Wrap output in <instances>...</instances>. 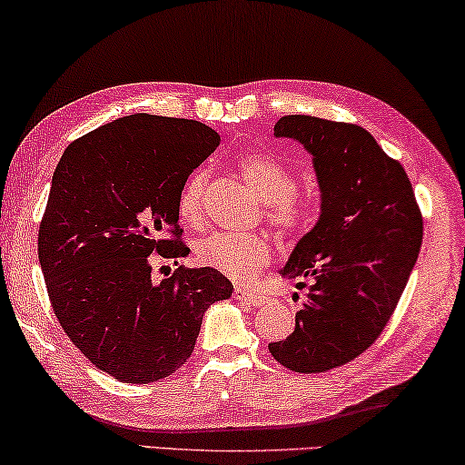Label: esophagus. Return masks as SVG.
<instances>
[{
    "label": "esophagus",
    "instance_id": "34e87169",
    "mask_svg": "<svg viewBox=\"0 0 465 465\" xmlns=\"http://www.w3.org/2000/svg\"><path fill=\"white\" fill-rule=\"evenodd\" d=\"M234 299L241 301V302H247V304H253V307H260L265 301H268V296L262 294V292H255V291H249L245 286H234Z\"/></svg>",
    "mask_w": 465,
    "mask_h": 465
}]
</instances>
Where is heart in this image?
Masks as SVG:
<instances>
[{"mask_svg":"<svg viewBox=\"0 0 465 465\" xmlns=\"http://www.w3.org/2000/svg\"><path fill=\"white\" fill-rule=\"evenodd\" d=\"M239 171L260 193L268 223L284 237H294L309 223L311 202L296 189L294 173L265 152H249L239 158ZM208 171L197 169L183 183L177 197V216L185 226L200 228L205 220ZM272 242L260 234L214 232L195 247V262L231 280H247L272 260Z\"/></svg>","mask_w":465,"mask_h":465,"instance_id":"b5f03b06","label":"heart"}]
</instances>
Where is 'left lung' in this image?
Segmentation results:
<instances>
[{
  "instance_id": "left-lung-1",
  "label": "left lung",
  "mask_w": 465,
  "mask_h": 465,
  "mask_svg": "<svg viewBox=\"0 0 465 465\" xmlns=\"http://www.w3.org/2000/svg\"><path fill=\"white\" fill-rule=\"evenodd\" d=\"M273 135L313 154L322 216L282 270L307 288L294 331L268 348L294 372H325L381 336L420 253L422 214L404 166L361 125L286 115Z\"/></svg>"
}]
</instances>
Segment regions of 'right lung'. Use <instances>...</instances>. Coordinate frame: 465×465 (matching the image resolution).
Returning <instances> with one entry per match:
<instances>
[{
  "mask_svg": "<svg viewBox=\"0 0 465 465\" xmlns=\"http://www.w3.org/2000/svg\"><path fill=\"white\" fill-rule=\"evenodd\" d=\"M220 135L193 119L138 113L65 148L39 226V262L57 322L74 346L124 383L173 375L195 348L202 317L232 284L179 265L152 282L154 262L183 242L177 197Z\"/></svg>",
  "mask_w": 465,
  "mask_h": 465,
  "instance_id": "add662e5",
  "label": "right lung"
}]
</instances>
